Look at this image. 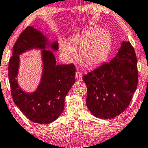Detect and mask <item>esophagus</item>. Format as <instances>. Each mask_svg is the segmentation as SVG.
Wrapping results in <instances>:
<instances>
[{
  "mask_svg": "<svg viewBox=\"0 0 148 148\" xmlns=\"http://www.w3.org/2000/svg\"><path fill=\"white\" fill-rule=\"evenodd\" d=\"M75 76H76L77 80H81L82 79V74L79 71H77L76 72V75H75Z\"/></svg>",
  "mask_w": 148,
  "mask_h": 148,
  "instance_id": "1",
  "label": "esophagus"
}]
</instances>
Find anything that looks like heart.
I'll return each instance as SVG.
<instances>
[{
  "instance_id": "obj_1",
  "label": "heart",
  "mask_w": 148,
  "mask_h": 148,
  "mask_svg": "<svg viewBox=\"0 0 148 148\" xmlns=\"http://www.w3.org/2000/svg\"><path fill=\"white\" fill-rule=\"evenodd\" d=\"M111 46V37L107 31L91 29L74 35L69 41H62L61 51L65 56L75 53L80 48L79 57L88 66H95L106 59Z\"/></svg>"
}]
</instances>
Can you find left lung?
<instances>
[{"mask_svg":"<svg viewBox=\"0 0 148 148\" xmlns=\"http://www.w3.org/2000/svg\"><path fill=\"white\" fill-rule=\"evenodd\" d=\"M87 87L86 105L93 115L109 119L125 110L138 83L135 49L123 41L116 56L109 63L82 76Z\"/></svg>","mask_w":148,"mask_h":148,"instance_id":"left-lung-1","label":"left lung"}]
</instances>
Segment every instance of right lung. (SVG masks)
Returning <instances> with one entry per match:
<instances>
[{
  "label": "right lung",
  "instance_id": "right-lung-1",
  "mask_svg": "<svg viewBox=\"0 0 148 148\" xmlns=\"http://www.w3.org/2000/svg\"><path fill=\"white\" fill-rule=\"evenodd\" d=\"M46 45H49L46 37L36 29L28 26L16 39L9 62V83L14 103L27 118L39 124L51 123L61 115L64 109V99L75 82V66L73 64L56 65L52 51L45 50ZM32 48L44 49V72L38 88L29 94L20 88L16 78L18 55ZM51 48L58 50V43H52Z\"/></svg>",
  "mask_w": 148,
  "mask_h": 148
}]
</instances>
